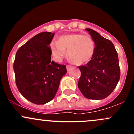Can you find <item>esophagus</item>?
<instances>
[{"instance_id": "obj_1", "label": "esophagus", "mask_w": 134, "mask_h": 134, "mask_svg": "<svg viewBox=\"0 0 134 134\" xmlns=\"http://www.w3.org/2000/svg\"><path fill=\"white\" fill-rule=\"evenodd\" d=\"M66 67H67V70H69V69H70V68H72V66L71 65H67V66H66Z\"/></svg>"}]
</instances>
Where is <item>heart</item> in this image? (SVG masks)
<instances>
[{
	"mask_svg": "<svg viewBox=\"0 0 134 134\" xmlns=\"http://www.w3.org/2000/svg\"><path fill=\"white\" fill-rule=\"evenodd\" d=\"M53 57L60 62L66 55L76 64L88 62L93 57L95 50V43L88 35L72 33L61 35L58 40H52L50 44Z\"/></svg>",
	"mask_w": 134,
	"mask_h": 134,
	"instance_id": "obj_1",
	"label": "heart"
}]
</instances>
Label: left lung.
<instances>
[{
	"label": "left lung",
	"mask_w": 134,
	"mask_h": 134,
	"mask_svg": "<svg viewBox=\"0 0 134 134\" xmlns=\"http://www.w3.org/2000/svg\"><path fill=\"white\" fill-rule=\"evenodd\" d=\"M86 30L93 38L95 50L90 62L79 67L78 87L87 99L99 100L108 96L117 85L120 77L118 57L111 41L92 29Z\"/></svg>",
	"instance_id": "8db88e82"
}]
</instances>
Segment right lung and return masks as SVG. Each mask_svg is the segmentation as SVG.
I'll list each match as a JSON object with an SVG mask.
<instances>
[{
    "label": "right lung",
    "mask_w": 134,
    "mask_h": 134,
    "mask_svg": "<svg viewBox=\"0 0 134 134\" xmlns=\"http://www.w3.org/2000/svg\"><path fill=\"white\" fill-rule=\"evenodd\" d=\"M55 33H38L21 47L14 63L16 84L20 93L36 104L54 98L60 81L67 73L65 65L51 60L49 47Z\"/></svg>",
    "instance_id": "right-lung-1"
}]
</instances>
